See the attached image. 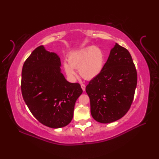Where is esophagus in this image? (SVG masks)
I'll return each mask as SVG.
<instances>
[{"label": "esophagus", "instance_id": "obj_1", "mask_svg": "<svg viewBox=\"0 0 159 159\" xmlns=\"http://www.w3.org/2000/svg\"><path fill=\"white\" fill-rule=\"evenodd\" d=\"M80 86H81L82 90H83V91H85V84H81V85H80Z\"/></svg>", "mask_w": 159, "mask_h": 159}]
</instances>
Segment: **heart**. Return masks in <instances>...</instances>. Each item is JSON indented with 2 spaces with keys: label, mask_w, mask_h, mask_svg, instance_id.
I'll use <instances>...</instances> for the list:
<instances>
[{
  "label": "heart",
  "mask_w": 159,
  "mask_h": 159,
  "mask_svg": "<svg viewBox=\"0 0 159 159\" xmlns=\"http://www.w3.org/2000/svg\"><path fill=\"white\" fill-rule=\"evenodd\" d=\"M105 64V54L99 46H90L75 50L70 53L68 62L63 66L69 79H74L76 76L75 69L83 79L91 80L101 73Z\"/></svg>",
  "instance_id": "b5f03b06"
}]
</instances>
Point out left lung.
Returning <instances> with one entry per match:
<instances>
[{"label":"left lung","instance_id":"left-lung-1","mask_svg":"<svg viewBox=\"0 0 159 159\" xmlns=\"http://www.w3.org/2000/svg\"><path fill=\"white\" fill-rule=\"evenodd\" d=\"M137 81L130 52L116 43L103 70L85 88L94 119L109 123L125 116L133 102Z\"/></svg>","mask_w":159,"mask_h":159}]
</instances>
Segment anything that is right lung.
I'll return each instance as SVG.
<instances>
[{
  "label": "right lung",
  "instance_id": "obj_1",
  "mask_svg": "<svg viewBox=\"0 0 159 159\" xmlns=\"http://www.w3.org/2000/svg\"><path fill=\"white\" fill-rule=\"evenodd\" d=\"M60 66L57 54L41 45L26 59L21 71L24 100L40 123L52 128L71 121L75 103L83 93L79 83L67 81Z\"/></svg>",
  "mask_w": 159,
  "mask_h": 159
}]
</instances>
